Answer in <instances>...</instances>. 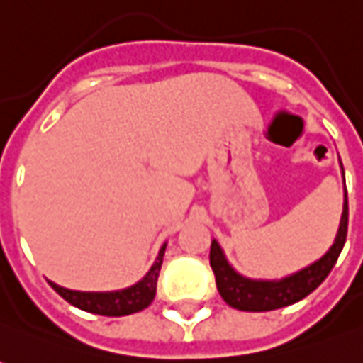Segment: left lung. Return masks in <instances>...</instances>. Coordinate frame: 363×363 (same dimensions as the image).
Wrapping results in <instances>:
<instances>
[{
  "instance_id": "obj_1",
  "label": "left lung",
  "mask_w": 363,
  "mask_h": 363,
  "mask_svg": "<svg viewBox=\"0 0 363 363\" xmlns=\"http://www.w3.org/2000/svg\"><path fill=\"white\" fill-rule=\"evenodd\" d=\"M345 237H347V193H345L340 231L330 251L319 261L311 263L309 267L301 269L279 281H259V279H247L243 275H239L225 259L219 243L213 241L208 259H211V267L217 279V289L227 306L241 309V311H271V309L297 303L299 299L315 291L323 279L330 275V271L344 249Z\"/></svg>"
}]
</instances>
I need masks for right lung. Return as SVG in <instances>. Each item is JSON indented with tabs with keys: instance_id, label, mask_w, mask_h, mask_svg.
<instances>
[{
	"instance_id": "obj_1",
	"label": "right lung",
	"mask_w": 363,
	"mask_h": 363,
	"mask_svg": "<svg viewBox=\"0 0 363 363\" xmlns=\"http://www.w3.org/2000/svg\"><path fill=\"white\" fill-rule=\"evenodd\" d=\"M167 245H162V249L158 251L157 261L150 267V271L144 275L140 281L132 287L120 289V291H72L66 287H60L56 283L50 281V285L62 295L68 303L76 306L78 309L98 313V315H108V318H120V315H130L136 311H143L152 303L155 295H157V281L160 267H162V257H164Z\"/></svg>"
}]
</instances>
